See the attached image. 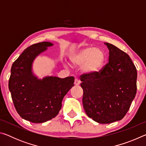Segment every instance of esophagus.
<instances>
[{"label":"esophagus","mask_w":146,"mask_h":146,"mask_svg":"<svg viewBox=\"0 0 146 146\" xmlns=\"http://www.w3.org/2000/svg\"><path fill=\"white\" fill-rule=\"evenodd\" d=\"M74 84H75V86H78L80 84V81L79 80L78 78H75V82H74Z\"/></svg>","instance_id":"esophagus-1"}]
</instances>
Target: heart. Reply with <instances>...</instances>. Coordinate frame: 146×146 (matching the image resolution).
I'll return each instance as SVG.
<instances>
[{"mask_svg":"<svg viewBox=\"0 0 146 146\" xmlns=\"http://www.w3.org/2000/svg\"><path fill=\"white\" fill-rule=\"evenodd\" d=\"M104 60L103 51L93 47L84 48L71 56V61L74 65H83V70L90 74L97 72L102 67Z\"/></svg>","mask_w":146,"mask_h":146,"instance_id":"heart-1","label":"heart"}]
</instances>
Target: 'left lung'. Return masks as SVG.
Segmentation results:
<instances>
[{
	"instance_id": "1",
	"label": "left lung",
	"mask_w": 146,
	"mask_h": 146,
	"mask_svg": "<svg viewBox=\"0 0 146 146\" xmlns=\"http://www.w3.org/2000/svg\"><path fill=\"white\" fill-rule=\"evenodd\" d=\"M108 62L95 73L80 75L82 104L89 117L110 123L124 117L137 93V72L126 53L106 42Z\"/></svg>"
}]
</instances>
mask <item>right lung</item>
Instances as JSON below:
<instances>
[{"mask_svg":"<svg viewBox=\"0 0 146 146\" xmlns=\"http://www.w3.org/2000/svg\"><path fill=\"white\" fill-rule=\"evenodd\" d=\"M51 46L49 42L33 44L11 66L8 86L14 106L22 118L33 123L55 118L60 110L64 97L74 86L73 76H46L40 80L32 73L34 59Z\"/></svg>","mask_w":146,"mask_h":146,"instance_id":"right-lung-1","label":"right lung"}]
</instances>
